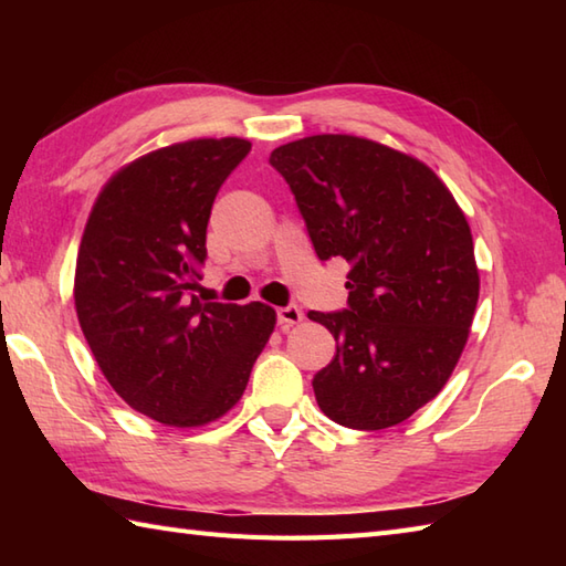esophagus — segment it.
<instances>
[{
  "instance_id": "obj_1",
  "label": "esophagus",
  "mask_w": 566,
  "mask_h": 566,
  "mask_svg": "<svg viewBox=\"0 0 566 566\" xmlns=\"http://www.w3.org/2000/svg\"><path fill=\"white\" fill-rule=\"evenodd\" d=\"M276 321H280L282 326H296V323L304 321V314L298 306H282L276 308Z\"/></svg>"
}]
</instances>
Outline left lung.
Here are the masks:
<instances>
[{
  "instance_id": "1",
  "label": "left lung",
  "mask_w": 566,
  "mask_h": 566,
  "mask_svg": "<svg viewBox=\"0 0 566 566\" xmlns=\"http://www.w3.org/2000/svg\"><path fill=\"white\" fill-rule=\"evenodd\" d=\"M270 163L318 260L353 264L350 308L308 314L335 338L314 377L321 411L355 430L401 423L442 391L472 328L479 270L464 211L426 163L369 138L306 136Z\"/></svg>"
}]
</instances>
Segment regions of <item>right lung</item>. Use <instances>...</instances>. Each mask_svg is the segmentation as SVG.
<instances>
[{
    "label": "right lung",
    "mask_w": 566,
    "mask_h": 566,
    "mask_svg": "<svg viewBox=\"0 0 566 566\" xmlns=\"http://www.w3.org/2000/svg\"><path fill=\"white\" fill-rule=\"evenodd\" d=\"M245 138H191L116 170L90 211L75 311L112 389L170 428H201L243 396L274 331V308L195 296L207 223Z\"/></svg>",
    "instance_id": "obj_1"
}]
</instances>
